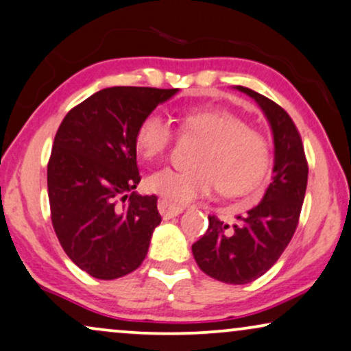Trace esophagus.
Segmentation results:
<instances>
[{
    "label": "esophagus",
    "mask_w": 351,
    "mask_h": 351,
    "mask_svg": "<svg viewBox=\"0 0 351 351\" xmlns=\"http://www.w3.org/2000/svg\"><path fill=\"white\" fill-rule=\"evenodd\" d=\"M158 212H160L163 219H173V217L180 215L181 212H183V207L175 206V204L168 202L165 199H160V201H158Z\"/></svg>",
    "instance_id": "esophagus-1"
}]
</instances>
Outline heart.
<instances>
[{
	"mask_svg": "<svg viewBox=\"0 0 351 351\" xmlns=\"http://www.w3.org/2000/svg\"><path fill=\"white\" fill-rule=\"evenodd\" d=\"M181 130L204 139L194 163L197 167L162 168L145 180L147 189L171 204H186L207 196L219 184L227 196L250 193L269 165L265 137L237 114L219 108L189 110L181 117ZM173 130L165 117L150 112L136 131L137 150L145 158H157L170 147Z\"/></svg>",
	"mask_w": 351,
	"mask_h": 351,
	"instance_id": "obj_1",
	"label": "heart"
}]
</instances>
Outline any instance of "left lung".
<instances>
[{"mask_svg": "<svg viewBox=\"0 0 351 351\" xmlns=\"http://www.w3.org/2000/svg\"><path fill=\"white\" fill-rule=\"evenodd\" d=\"M234 88L254 99L267 118L274 137L272 181L263 201L238 215L233 225L208 217L207 232L193 245V256L208 277L245 285L267 272L293 237L308 184V162L290 114L251 88Z\"/></svg>", "mask_w": 351, "mask_h": 351, "instance_id": "obj_1", "label": "left lung"}]
</instances>
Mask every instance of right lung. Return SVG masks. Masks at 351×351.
I'll use <instances>...</instances> for the list:
<instances>
[{
	"label": "right lung",
	"mask_w": 351,
	"mask_h": 351,
	"mask_svg": "<svg viewBox=\"0 0 351 351\" xmlns=\"http://www.w3.org/2000/svg\"><path fill=\"white\" fill-rule=\"evenodd\" d=\"M178 88L108 87L61 121L48 162L53 228L69 259L92 277L113 280L143 264L162 217L141 181L136 131Z\"/></svg>",
	"instance_id": "add662e5"
}]
</instances>
